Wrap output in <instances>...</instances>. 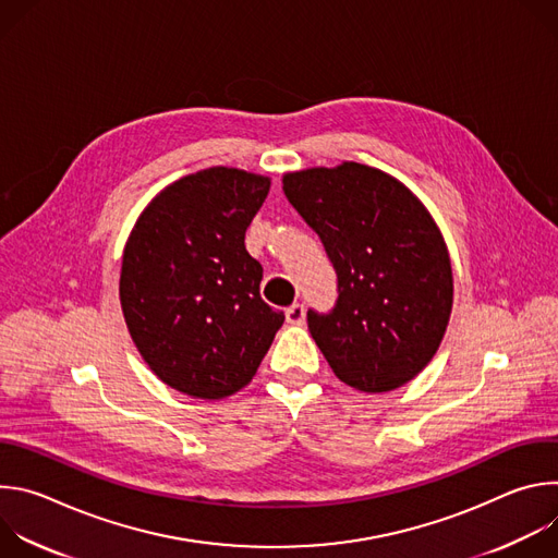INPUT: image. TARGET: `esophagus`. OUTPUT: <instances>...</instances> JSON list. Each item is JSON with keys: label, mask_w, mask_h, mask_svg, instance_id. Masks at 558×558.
<instances>
[{"label": "esophagus", "mask_w": 558, "mask_h": 558, "mask_svg": "<svg viewBox=\"0 0 558 558\" xmlns=\"http://www.w3.org/2000/svg\"><path fill=\"white\" fill-rule=\"evenodd\" d=\"M284 315H287V323H289V325H302V323H304V304L295 302V304L287 306Z\"/></svg>", "instance_id": "obj_1"}]
</instances>
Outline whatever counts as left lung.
Returning a JSON list of instances; mask_svg holds the SVG:
<instances>
[{
    "label": "left lung",
    "mask_w": 558,
    "mask_h": 558,
    "mask_svg": "<svg viewBox=\"0 0 558 558\" xmlns=\"http://www.w3.org/2000/svg\"><path fill=\"white\" fill-rule=\"evenodd\" d=\"M287 201L320 238L338 276L331 311H306L329 366L355 390L411 381L437 353L452 308L448 250L426 207L360 163L282 179Z\"/></svg>",
    "instance_id": "obj_1"
}]
</instances>
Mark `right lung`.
Instances as JSON below:
<instances>
[{
	"instance_id": "1",
	"label": "right lung",
	"mask_w": 558,
	"mask_h": 558,
	"mask_svg": "<svg viewBox=\"0 0 558 558\" xmlns=\"http://www.w3.org/2000/svg\"><path fill=\"white\" fill-rule=\"evenodd\" d=\"M269 179L233 168L190 174L158 194L123 252L121 306L147 366L168 386L220 400L252 381L284 313L260 298L245 231Z\"/></svg>"
}]
</instances>
